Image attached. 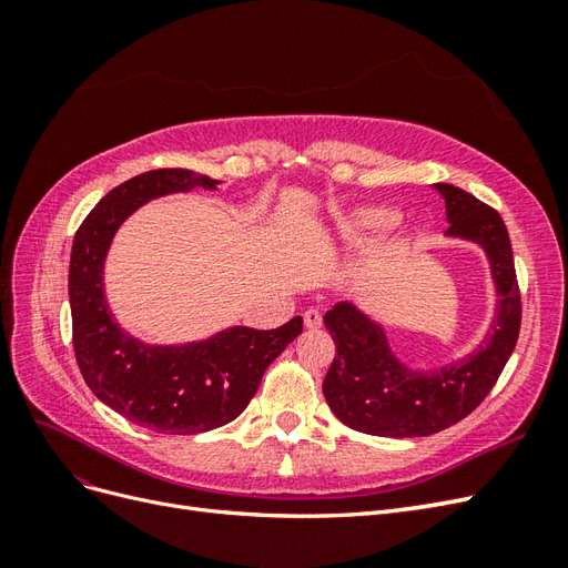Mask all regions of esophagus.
Wrapping results in <instances>:
<instances>
[{"label": "esophagus", "instance_id": "esophagus-1", "mask_svg": "<svg viewBox=\"0 0 568 568\" xmlns=\"http://www.w3.org/2000/svg\"><path fill=\"white\" fill-rule=\"evenodd\" d=\"M303 324H305V329H320V326H322L320 311H315V307H311V311H305L303 313Z\"/></svg>", "mask_w": 568, "mask_h": 568}]
</instances>
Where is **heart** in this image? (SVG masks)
Wrapping results in <instances>:
<instances>
[{"label":"heart","mask_w":568,"mask_h":568,"mask_svg":"<svg viewBox=\"0 0 568 568\" xmlns=\"http://www.w3.org/2000/svg\"><path fill=\"white\" fill-rule=\"evenodd\" d=\"M398 225V213L386 205H363L334 220V239L343 246H365Z\"/></svg>","instance_id":"obj_1"}]
</instances>
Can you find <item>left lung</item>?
<instances>
[{
	"mask_svg": "<svg viewBox=\"0 0 568 568\" xmlns=\"http://www.w3.org/2000/svg\"><path fill=\"white\" fill-rule=\"evenodd\" d=\"M434 186L450 222L445 234L480 246L488 257L495 317L469 355L436 369H417L393 353L384 324L351 301L336 303L324 315L336 357L322 390L343 424L369 436L419 438L457 424L490 393L519 338L521 296L503 217L459 186Z\"/></svg>",
	"mask_w": 568,
	"mask_h": 568,
	"instance_id": "8db88e82",
	"label": "left lung"
}]
</instances>
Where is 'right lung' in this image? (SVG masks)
Listing matches in <instances>:
<instances>
[{
    "instance_id": "1",
    "label": "right lung",
    "mask_w": 568,
    "mask_h": 568,
    "mask_svg": "<svg viewBox=\"0 0 568 568\" xmlns=\"http://www.w3.org/2000/svg\"><path fill=\"white\" fill-rule=\"evenodd\" d=\"M217 184L194 170H149L111 189L73 239L68 298L78 367L101 403L159 434H203L236 419L272 359L303 332L294 317L270 332L230 326L203 341L151 346L113 320L104 263L118 227L151 199Z\"/></svg>"
}]
</instances>
